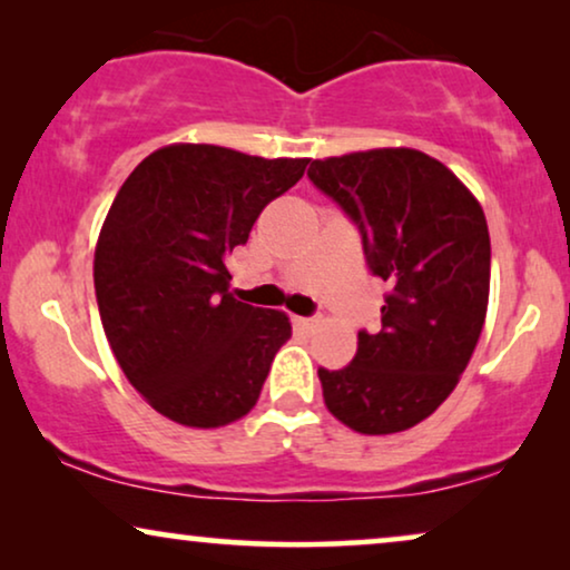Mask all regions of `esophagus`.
Listing matches in <instances>:
<instances>
[{
  "label": "esophagus",
  "mask_w": 570,
  "mask_h": 570,
  "mask_svg": "<svg viewBox=\"0 0 570 570\" xmlns=\"http://www.w3.org/2000/svg\"><path fill=\"white\" fill-rule=\"evenodd\" d=\"M293 324H295V330L308 332V330H312L314 324H316V316H295Z\"/></svg>",
  "instance_id": "34e87169"
}]
</instances>
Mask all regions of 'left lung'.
<instances>
[{"label": "left lung", "mask_w": 570, "mask_h": 570, "mask_svg": "<svg viewBox=\"0 0 570 570\" xmlns=\"http://www.w3.org/2000/svg\"><path fill=\"white\" fill-rule=\"evenodd\" d=\"M308 180L358 227L368 269L390 285L382 330L358 332L348 366L320 368L324 403L361 434L403 432L453 393L482 335L484 212L442 161L413 149L316 159Z\"/></svg>", "instance_id": "obj_1"}]
</instances>
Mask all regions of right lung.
<instances>
[{
  "mask_svg": "<svg viewBox=\"0 0 570 570\" xmlns=\"http://www.w3.org/2000/svg\"><path fill=\"white\" fill-rule=\"evenodd\" d=\"M306 165L180 144L117 190L96 243V303L117 364L161 416L209 430L256 405L291 322L233 298L225 262Z\"/></svg>",
  "mask_w": 570,
  "mask_h": 570,
  "instance_id": "obj_1",
  "label": "right lung"
}]
</instances>
